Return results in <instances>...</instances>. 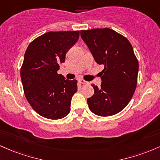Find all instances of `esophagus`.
<instances>
[{
	"label": "esophagus",
	"mask_w": 160,
	"mask_h": 160,
	"mask_svg": "<svg viewBox=\"0 0 160 160\" xmlns=\"http://www.w3.org/2000/svg\"><path fill=\"white\" fill-rule=\"evenodd\" d=\"M79 82H80V83L84 84V85H85V84H88V82H86V81H85L84 79H79Z\"/></svg>",
	"instance_id": "obj_1"
}]
</instances>
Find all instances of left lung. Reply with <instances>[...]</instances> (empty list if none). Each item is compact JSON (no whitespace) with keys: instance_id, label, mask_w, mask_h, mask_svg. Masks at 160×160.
<instances>
[{"instance_id":"8db88e82","label":"left lung","mask_w":160,"mask_h":160,"mask_svg":"<svg viewBox=\"0 0 160 160\" xmlns=\"http://www.w3.org/2000/svg\"><path fill=\"white\" fill-rule=\"evenodd\" d=\"M81 37L98 64L101 85L92 84L94 94L88 98L90 110L100 116L115 115L128 105L137 86L138 61L128 39L110 28L82 30Z\"/></svg>"}]
</instances>
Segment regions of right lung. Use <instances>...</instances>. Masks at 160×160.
Returning <instances> with one entry per match:
<instances>
[{"label": "right lung", "mask_w": 160, "mask_h": 160, "mask_svg": "<svg viewBox=\"0 0 160 160\" xmlns=\"http://www.w3.org/2000/svg\"><path fill=\"white\" fill-rule=\"evenodd\" d=\"M79 31L49 32L30 43L20 70L25 95L35 112L49 119H60L70 112L77 81L57 74L59 63L78 41Z\"/></svg>", "instance_id": "obj_1"}]
</instances>
